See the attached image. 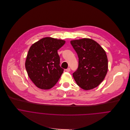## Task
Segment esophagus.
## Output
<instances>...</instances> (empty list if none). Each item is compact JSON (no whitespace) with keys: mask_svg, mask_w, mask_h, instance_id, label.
Returning a JSON list of instances; mask_svg holds the SVG:
<instances>
[{"mask_svg":"<svg viewBox=\"0 0 130 130\" xmlns=\"http://www.w3.org/2000/svg\"><path fill=\"white\" fill-rule=\"evenodd\" d=\"M66 71L67 72H69L71 71V69H70V68H69L67 69L66 70Z\"/></svg>","mask_w":130,"mask_h":130,"instance_id":"1","label":"esophagus"}]
</instances>
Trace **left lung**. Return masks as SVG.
I'll use <instances>...</instances> for the list:
<instances>
[{
	"label": "left lung",
	"mask_w": 130,
	"mask_h": 130,
	"mask_svg": "<svg viewBox=\"0 0 130 130\" xmlns=\"http://www.w3.org/2000/svg\"><path fill=\"white\" fill-rule=\"evenodd\" d=\"M71 44L79 58L78 67L73 74L77 85L85 90L97 87L105 79L108 70L105 51L90 38L71 40Z\"/></svg>",
	"instance_id": "8db88e82"
}]
</instances>
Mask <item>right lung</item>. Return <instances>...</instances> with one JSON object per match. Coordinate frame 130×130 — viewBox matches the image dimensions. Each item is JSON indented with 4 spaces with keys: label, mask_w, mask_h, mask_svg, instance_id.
<instances>
[{
    "label": "right lung",
    "mask_w": 130,
    "mask_h": 130,
    "mask_svg": "<svg viewBox=\"0 0 130 130\" xmlns=\"http://www.w3.org/2000/svg\"><path fill=\"white\" fill-rule=\"evenodd\" d=\"M65 42L62 39L47 37L31 46L25 67L30 78L38 88L48 90L58 82L64 70L59 66L57 50Z\"/></svg>",
    "instance_id": "add662e5"
}]
</instances>
